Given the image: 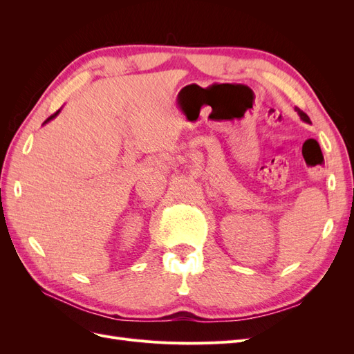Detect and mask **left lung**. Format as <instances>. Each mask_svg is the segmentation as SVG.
<instances>
[{
  "label": "left lung",
  "instance_id": "left-lung-1",
  "mask_svg": "<svg viewBox=\"0 0 354 354\" xmlns=\"http://www.w3.org/2000/svg\"><path fill=\"white\" fill-rule=\"evenodd\" d=\"M295 111L298 112V115H299V116H301V120H303V121H306V122H310V118L307 116V113H304L303 111H299L298 108H295Z\"/></svg>",
  "mask_w": 354,
  "mask_h": 354
}]
</instances>
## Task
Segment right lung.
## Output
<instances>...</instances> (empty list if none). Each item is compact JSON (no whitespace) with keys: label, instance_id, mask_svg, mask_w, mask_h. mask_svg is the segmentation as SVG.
Instances as JSON below:
<instances>
[{"label":"right lung","instance_id":"1","mask_svg":"<svg viewBox=\"0 0 354 354\" xmlns=\"http://www.w3.org/2000/svg\"><path fill=\"white\" fill-rule=\"evenodd\" d=\"M59 112H60V109H59V111H57V112H55V113H53V115H51V116H48V118H47V121H46V122H48V121H50V120H53V118H55V116H56V115H57V113H59Z\"/></svg>","mask_w":354,"mask_h":354}]
</instances>
